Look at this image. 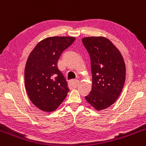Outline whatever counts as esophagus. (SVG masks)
<instances>
[{
  "label": "esophagus",
  "instance_id": "1",
  "mask_svg": "<svg viewBox=\"0 0 146 146\" xmlns=\"http://www.w3.org/2000/svg\"><path fill=\"white\" fill-rule=\"evenodd\" d=\"M79 81L78 79H72L70 82V85L71 87L73 88H76L78 85H79Z\"/></svg>",
  "mask_w": 146,
  "mask_h": 146
}]
</instances>
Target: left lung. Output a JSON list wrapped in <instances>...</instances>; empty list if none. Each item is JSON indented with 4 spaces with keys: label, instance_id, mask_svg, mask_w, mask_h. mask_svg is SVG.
Instances as JSON below:
<instances>
[{
    "label": "left lung",
    "instance_id": "obj_1",
    "mask_svg": "<svg viewBox=\"0 0 146 146\" xmlns=\"http://www.w3.org/2000/svg\"><path fill=\"white\" fill-rule=\"evenodd\" d=\"M91 58L92 89L85 98L96 110L115 103L122 91L126 77L124 60L119 50L103 36L82 38Z\"/></svg>",
    "mask_w": 146,
    "mask_h": 146
}]
</instances>
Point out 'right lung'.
I'll return each instance as SVG.
<instances>
[{
	"label": "right lung",
	"instance_id": "add662e5",
	"mask_svg": "<svg viewBox=\"0 0 146 146\" xmlns=\"http://www.w3.org/2000/svg\"><path fill=\"white\" fill-rule=\"evenodd\" d=\"M74 37H48L40 41L28 57L25 83L29 98L44 112L55 111L67 95V82L58 67L62 52Z\"/></svg>",
	"mask_w": 146,
	"mask_h": 146
}]
</instances>
